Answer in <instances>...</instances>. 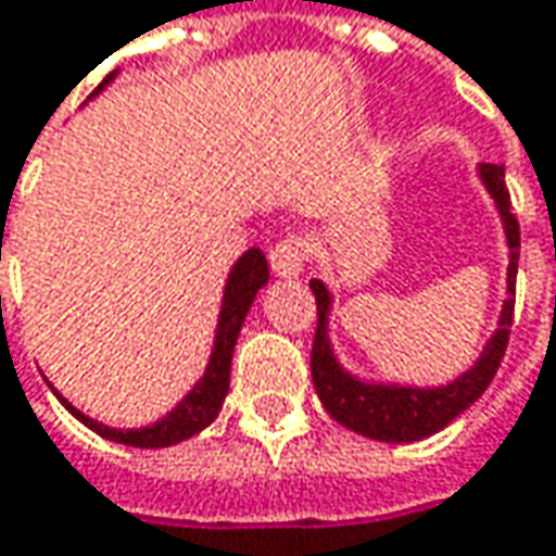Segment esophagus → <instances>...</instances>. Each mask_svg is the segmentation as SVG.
<instances>
[{
	"label": "esophagus",
	"mask_w": 556,
	"mask_h": 556,
	"mask_svg": "<svg viewBox=\"0 0 556 556\" xmlns=\"http://www.w3.org/2000/svg\"><path fill=\"white\" fill-rule=\"evenodd\" d=\"M306 258H309V243H306L303 233H285V237L271 247V253H268L271 271L281 275V278H294V275H300L303 265H306Z\"/></svg>",
	"instance_id": "esophagus-1"
}]
</instances>
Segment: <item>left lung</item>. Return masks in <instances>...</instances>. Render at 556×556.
Wrapping results in <instances>:
<instances>
[{
    "label": "left lung",
    "instance_id": "left-lung-1",
    "mask_svg": "<svg viewBox=\"0 0 556 556\" xmlns=\"http://www.w3.org/2000/svg\"><path fill=\"white\" fill-rule=\"evenodd\" d=\"M481 177L488 182L494 195L496 208L506 224V240H509V271H506V291L516 298V268H519V220L513 215L509 189L503 179V167L484 164ZM309 291L316 294V336H313V351H309V374L313 386L319 392V402L326 412L336 417L341 427L364 433L370 440L382 443H415L420 437H430L443 430L450 420H456L471 402L481 399V392L491 386L496 377V367L506 354L509 344V329H513V306L516 300L509 298L503 303L500 329L488 341L481 361L462 374L456 382L440 386V389H405V386H370L361 379L348 377L338 361L332 357L329 338H326V313H329V291L323 281H309Z\"/></svg>",
    "mask_w": 556,
    "mask_h": 556
}]
</instances>
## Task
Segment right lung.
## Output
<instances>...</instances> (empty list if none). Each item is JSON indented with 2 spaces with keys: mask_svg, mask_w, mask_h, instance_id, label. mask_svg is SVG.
I'll return each mask as SVG.
<instances>
[{
  "mask_svg": "<svg viewBox=\"0 0 556 556\" xmlns=\"http://www.w3.org/2000/svg\"><path fill=\"white\" fill-rule=\"evenodd\" d=\"M268 281V262L262 256V250H250L243 253L240 262L233 265L227 288H224V303H220V319H218V336H215V351L208 361L205 377L192 386V392L179 402L177 408L167 417H161L151 427L141 430H113L103 427L98 420H91L88 415H81L78 408H72L65 399L62 405L78 417L81 424H88L94 433L113 440V443H126V446H139V450H161V446H174L179 440L195 437L199 430H205L215 417H218L224 395L230 389V357H233V344L240 336V326L256 300V291Z\"/></svg>",
  "mask_w": 556,
  "mask_h": 556,
  "instance_id": "1",
  "label": "right lung"
}]
</instances>
